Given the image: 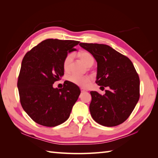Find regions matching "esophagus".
<instances>
[{
    "label": "esophagus",
    "mask_w": 158,
    "mask_h": 158,
    "mask_svg": "<svg viewBox=\"0 0 158 158\" xmlns=\"http://www.w3.org/2000/svg\"><path fill=\"white\" fill-rule=\"evenodd\" d=\"M81 92H86L87 90H86L85 89H84V88H81Z\"/></svg>",
    "instance_id": "1"
}]
</instances>
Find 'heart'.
<instances>
[{
    "instance_id": "b5f03b06",
    "label": "heart",
    "mask_w": 158,
    "mask_h": 158,
    "mask_svg": "<svg viewBox=\"0 0 158 158\" xmlns=\"http://www.w3.org/2000/svg\"><path fill=\"white\" fill-rule=\"evenodd\" d=\"M78 56L81 61L88 67L92 66L94 63V58L91 53L88 52H81L78 53ZM73 60V55L69 54L66 56L63 62V68L65 71H69L70 69ZM68 80L73 84L81 88H87L91 82V78L88 76H79L75 74H71L68 77Z\"/></svg>"
}]
</instances>
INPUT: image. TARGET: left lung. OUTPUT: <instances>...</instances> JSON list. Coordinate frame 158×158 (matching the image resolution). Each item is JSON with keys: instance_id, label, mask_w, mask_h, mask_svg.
Wrapping results in <instances>:
<instances>
[{"instance_id": "obj_1", "label": "left lung", "mask_w": 158, "mask_h": 158, "mask_svg": "<svg viewBox=\"0 0 158 158\" xmlns=\"http://www.w3.org/2000/svg\"><path fill=\"white\" fill-rule=\"evenodd\" d=\"M79 45L96 60V83L107 88L104 95L90 92V114L100 125L118 126L128 118L139 100L140 80L135 66L128 58L107 45L81 43Z\"/></svg>"}]
</instances>
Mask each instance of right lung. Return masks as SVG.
<instances>
[{"label":"right lung","instance_id":"add662e5","mask_svg":"<svg viewBox=\"0 0 158 158\" xmlns=\"http://www.w3.org/2000/svg\"><path fill=\"white\" fill-rule=\"evenodd\" d=\"M79 41L46 39L26 53L18 81L20 102L29 117L40 125L55 127L69 119L81 91L66 81L63 88L53 84L64 75L63 62L76 51Z\"/></svg>","mask_w":158,"mask_h":158}]
</instances>
